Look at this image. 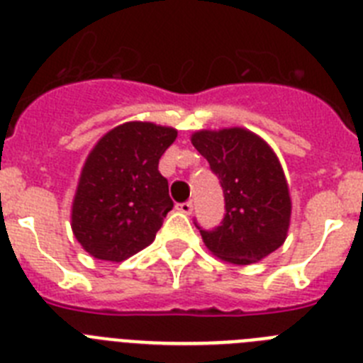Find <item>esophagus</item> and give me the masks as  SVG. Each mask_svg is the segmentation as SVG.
Segmentation results:
<instances>
[{
  "label": "esophagus",
  "instance_id": "obj_1",
  "mask_svg": "<svg viewBox=\"0 0 363 363\" xmlns=\"http://www.w3.org/2000/svg\"><path fill=\"white\" fill-rule=\"evenodd\" d=\"M192 201H184V203H178V207L176 209L179 211V213H184V214H191L192 213Z\"/></svg>",
  "mask_w": 363,
  "mask_h": 363
}]
</instances>
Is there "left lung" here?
I'll return each mask as SVG.
<instances>
[{"mask_svg": "<svg viewBox=\"0 0 363 363\" xmlns=\"http://www.w3.org/2000/svg\"><path fill=\"white\" fill-rule=\"evenodd\" d=\"M192 145L220 178L225 216L213 230L200 229L205 247L234 265L264 259L284 245L291 223V194L274 150L243 127L198 130Z\"/></svg>", "mask_w": 363, "mask_h": 363, "instance_id": "1", "label": "left lung"}]
</instances>
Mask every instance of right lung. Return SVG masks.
I'll return each mask as SVG.
<instances>
[{
  "mask_svg": "<svg viewBox=\"0 0 363 363\" xmlns=\"http://www.w3.org/2000/svg\"><path fill=\"white\" fill-rule=\"evenodd\" d=\"M176 136L172 127L127 121L99 138L85 160L70 213L74 236L89 255L123 262L154 242L174 205L158 163Z\"/></svg>",
  "mask_w": 363,
  "mask_h": 363,
  "instance_id": "1",
  "label": "right lung"
}]
</instances>
